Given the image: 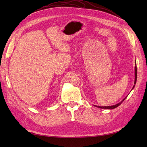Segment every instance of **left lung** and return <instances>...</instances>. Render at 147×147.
I'll return each mask as SVG.
<instances>
[{"label": "left lung", "instance_id": "left-lung-1", "mask_svg": "<svg viewBox=\"0 0 147 147\" xmlns=\"http://www.w3.org/2000/svg\"><path fill=\"white\" fill-rule=\"evenodd\" d=\"M136 81H137V66H136H136H135V81H134V83L136 84ZM134 86H133V88H134ZM126 99V97L124 98L121 102H119V103H118V104H116L115 105H112V106H107V107H100V106H96L97 107L99 108H100V109H115L116 107H118L119 105H121V104L122 103V102L124 101V100Z\"/></svg>", "mask_w": 147, "mask_h": 147}]
</instances>
